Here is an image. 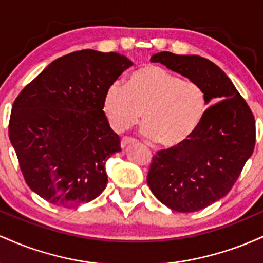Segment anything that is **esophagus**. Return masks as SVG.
<instances>
[{
    "label": "esophagus",
    "mask_w": 263,
    "mask_h": 263,
    "mask_svg": "<svg viewBox=\"0 0 263 263\" xmlns=\"http://www.w3.org/2000/svg\"><path fill=\"white\" fill-rule=\"evenodd\" d=\"M136 140L135 138H129V137H123L121 140V148H125L126 146H128V144L131 143H135Z\"/></svg>",
    "instance_id": "obj_1"
}]
</instances>
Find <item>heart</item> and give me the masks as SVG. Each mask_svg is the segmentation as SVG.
<instances>
[{
  "label": "heart",
  "mask_w": 263,
  "mask_h": 263,
  "mask_svg": "<svg viewBox=\"0 0 263 263\" xmlns=\"http://www.w3.org/2000/svg\"><path fill=\"white\" fill-rule=\"evenodd\" d=\"M206 110V93L200 84L152 64L135 70L126 85L111 83L102 96V111L114 131H127L143 116L142 134L164 147L188 141Z\"/></svg>",
  "instance_id": "obj_1"
}]
</instances>
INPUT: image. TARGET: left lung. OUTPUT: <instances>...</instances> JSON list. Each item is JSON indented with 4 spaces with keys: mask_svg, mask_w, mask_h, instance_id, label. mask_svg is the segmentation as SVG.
<instances>
[{
    "mask_svg": "<svg viewBox=\"0 0 263 263\" xmlns=\"http://www.w3.org/2000/svg\"><path fill=\"white\" fill-rule=\"evenodd\" d=\"M151 62L197 81L213 104L188 141L157 152L147 176L149 189L165 206L179 213L201 210L230 192L251 157L255 117L228 75L209 59L161 52Z\"/></svg>",
    "mask_w": 263,
    "mask_h": 263,
    "instance_id": "obj_1",
    "label": "left lung"
}]
</instances>
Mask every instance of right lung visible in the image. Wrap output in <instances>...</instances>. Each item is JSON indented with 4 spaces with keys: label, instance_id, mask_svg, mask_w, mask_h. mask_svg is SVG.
<instances>
[{
    "label": "right lung",
    "instance_id": "1",
    "mask_svg": "<svg viewBox=\"0 0 263 263\" xmlns=\"http://www.w3.org/2000/svg\"><path fill=\"white\" fill-rule=\"evenodd\" d=\"M131 60L84 49L50 63L12 105L8 136L26 183L65 208L89 203L107 185L105 163L120 138L102 111V96Z\"/></svg>",
    "mask_w": 263,
    "mask_h": 263
}]
</instances>
